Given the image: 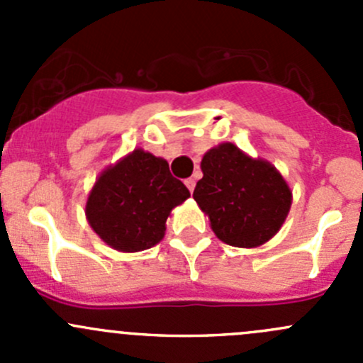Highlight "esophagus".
Segmentation results:
<instances>
[{"label": "esophagus", "instance_id": "1", "mask_svg": "<svg viewBox=\"0 0 363 363\" xmlns=\"http://www.w3.org/2000/svg\"><path fill=\"white\" fill-rule=\"evenodd\" d=\"M184 184L188 186V189H189V191L193 193V189H195V186H196V181H195V179H193V177H189V179H186V181H184Z\"/></svg>", "mask_w": 363, "mask_h": 363}]
</instances>
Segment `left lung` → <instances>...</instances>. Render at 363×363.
Wrapping results in <instances>:
<instances>
[{"label":"left lung","instance_id":"1","mask_svg":"<svg viewBox=\"0 0 363 363\" xmlns=\"http://www.w3.org/2000/svg\"><path fill=\"white\" fill-rule=\"evenodd\" d=\"M200 167L203 177L193 199L218 239L228 246L258 247L279 232L290 212L291 191L276 167L230 142L205 152Z\"/></svg>","mask_w":363,"mask_h":363}]
</instances>
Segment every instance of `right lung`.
<instances>
[{
  "instance_id": "obj_1",
  "label": "right lung",
  "mask_w": 363,
  "mask_h": 363,
  "mask_svg": "<svg viewBox=\"0 0 363 363\" xmlns=\"http://www.w3.org/2000/svg\"><path fill=\"white\" fill-rule=\"evenodd\" d=\"M189 191L168 170L163 158L135 149L100 174L86 203L91 228L107 246L137 252L164 237L172 208Z\"/></svg>"
}]
</instances>
